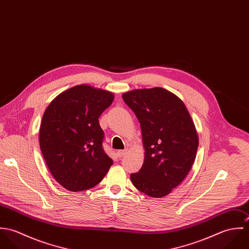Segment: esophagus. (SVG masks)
Wrapping results in <instances>:
<instances>
[{
    "label": "esophagus",
    "instance_id": "34e87169",
    "mask_svg": "<svg viewBox=\"0 0 249 249\" xmlns=\"http://www.w3.org/2000/svg\"><path fill=\"white\" fill-rule=\"evenodd\" d=\"M125 153H126V150H119L118 152H117V155H118V157H123V156H124L125 155Z\"/></svg>",
    "mask_w": 249,
    "mask_h": 249
}]
</instances>
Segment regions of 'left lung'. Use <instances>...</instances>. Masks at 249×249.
<instances>
[{"label":"left lung","mask_w":249,"mask_h":249,"mask_svg":"<svg viewBox=\"0 0 249 249\" xmlns=\"http://www.w3.org/2000/svg\"><path fill=\"white\" fill-rule=\"evenodd\" d=\"M142 129L144 160L131 174L133 185L151 197H164L185 179L195 162L198 136L184 103L161 88L137 89L123 94Z\"/></svg>","instance_id":"obj_1"}]
</instances>
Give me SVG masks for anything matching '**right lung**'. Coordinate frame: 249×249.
I'll use <instances>...</instances> for the list:
<instances>
[{"label": "right lung", "mask_w": 249, "mask_h": 249, "mask_svg": "<svg viewBox=\"0 0 249 249\" xmlns=\"http://www.w3.org/2000/svg\"><path fill=\"white\" fill-rule=\"evenodd\" d=\"M113 100L112 92L81 84L59 94L45 110L39 144L52 176L63 188L91 189L113 165L103 148L99 123Z\"/></svg>", "instance_id": "right-lung-1"}]
</instances>
